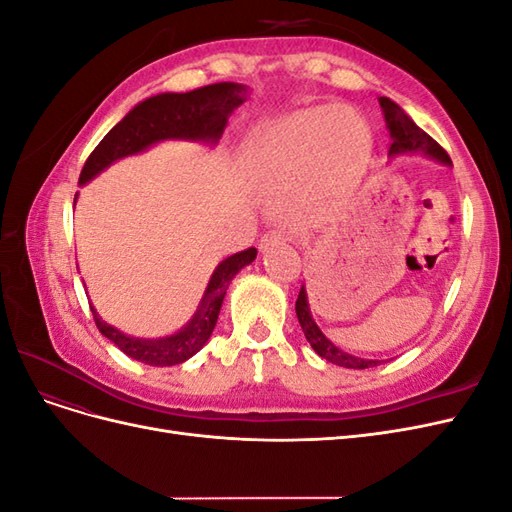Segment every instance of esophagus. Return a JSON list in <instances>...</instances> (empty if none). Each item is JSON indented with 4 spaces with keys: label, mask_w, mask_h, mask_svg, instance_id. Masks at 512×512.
<instances>
[{
    "label": "esophagus",
    "mask_w": 512,
    "mask_h": 512,
    "mask_svg": "<svg viewBox=\"0 0 512 512\" xmlns=\"http://www.w3.org/2000/svg\"><path fill=\"white\" fill-rule=\"evenodd\" d=\"M284 241H288V237H286V232H282V230H267L265 235H262V239H260V250H269V247H273V245H280V243H284Z\"/></svg>",
    "instance_id": "obj_1"
}]
</instances>
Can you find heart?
Listing matches in <instances>:
<instances>
[{"mask_svg":"<svg viewBox=\"0 0 512 512\" xmlns=\"http://www.w3.org/2000/svg\"><path fill=\"white\" fill-rule=\"evenodd\" d=\"M371 134L348 106H307L260 126L245 145V168L292 220L318 218L327 200L356 181Z\"/></svg>","mask_w":512,"mask_h":512,"instance_id":"obj_1","label":"heart"}]
</instances>
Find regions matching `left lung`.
Segmentation results:
<instances>
[{
  "label": "left lung",
  "instance_id": "1",
  "mask_svg": "<svg viewBox=\"0 0 512 512\" xmlns=\"http://www.w3.org/2000/svg\"><path fill=\"white\" fill-rule=\"evenodd\" d=\"M380 106L384 111L386 128H389L391 138H393L389 156H401V153H425V156L438 160L442 164H451L448 153L436 141H433L427 132L418 128L416 123L404 111H401V106H397L389 98H380ZM294 307H297V318L301 322V329L307 337V342L312 344V348L316 350V354L322 356V359H327L329 363H335L339 367H348V369H367V367H374V365L382 363V361L359 359V356H352L344 350H339L337 346H333L318 329V324L314 322L312 314H309L305 288L299 290V299Z\"/></svg>",
  "mask_w": 512,
  "mask_h": 512
}]
</instances>
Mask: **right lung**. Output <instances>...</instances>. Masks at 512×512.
I'll return each instance as SVG.
<instances>
[{
    "label": "right lung",
    "mask_w": 512,
    "mask_h": 512,
    "mask_svg": "<svg viewBox=\"0 0 512 512\" xmlns=\"http://www.w3.org/2000/svg\"><path fill=\"white\" fill-rule=\"evenodd\" d=\"M243 100L245 87L239 83H215L188 91V94H160L147 98L145 102L136 104L89 153L79 183H87L108 164L143 151L153 143L164 141V138H192V141L215 143L226 128L228 115L243 104ZM254 258L256 247H247V250L222 260L211 275L205 297L200 301L194 318L175 335L162 339L128 337L113 329L111 324H106L96 314V309L89 305L96 327L123 354L132 356L136 361L153 367L179 365L207 344L215 322H218L228 284Z\"/></svg>",
    "instance_id": "right-lung-1"
}]
</instances>
